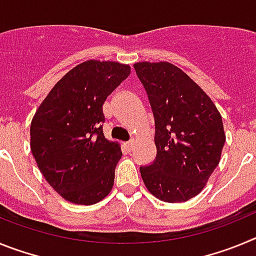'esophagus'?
I'll list each match as a JSON object with an SVG mask.
<instances>
[{
	"mask_svg": "<svg viewBox=\"0 0 256 256\" xmlns=\"http://www.w3.org/2000/svg\"><path fill=\"white\" fill-rule=\"evenodd\" d=\"M133 144H133V141H128L126 144V148H128V150H132Z\"/></svg>",
	"mask_w": 256,
	"mask_h": 256,
	"instance_id": "34e87169",
	"label": "esophagus"
}]
</instances>
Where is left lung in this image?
I'll list each match as a JSON object with an SVG mask.
<instances>
[{
    "instance_id": "obj_1",
    "label": "left lung",
    "mask_w": 256,
    "mask_h": 256,
    "mask_svg": "<svg viewBox=\"0 0 256 256\" xmlns=\"http://www.w3.org/2000/svg\"><path fill=\"white\" fill-rule=\"evenodd\" d=\"M136 74L155 119L156 158L140 166L144 186L165 202H183L204 188L218 166L226 134L210 97L176 65L137 62Z\"/></svg>"
}]
</instances>
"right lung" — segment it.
<instances>
[{
	"instance_id": "1",
	"label": "right lung",
	"mask_w": 256,
	"mask_h": 256,
	"mask_svg": "<svg viewBox=\"0 0 256 256\" xmlns=\"http://www.w3.org/2000/svg\"><path fill=\"white\" fill-rule=\"evenodd\" d=\"M130 74V65L84 61L56 83L33 116L30 150L38 168L73 204H96L112 191L122 150L104 136L102 105Z\"/></svg>"
}]
</instances>
